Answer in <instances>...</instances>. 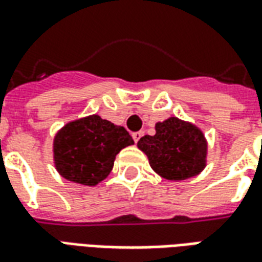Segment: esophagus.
I'll list each match as a JSON object with an SVG mask.
<instances>
[{
    "label": "esophagus",
    "mask_w": 262,
    "mask_h": 262,
    "mask_svg": "<svg viewBox=\"0 0 262 262\" xmlns=\"http://www.w3.org/2000/svg\"><path fill=\"white\" fill-rule=\"evenodd\" d=\"M142 135H143V131H138V133H134L133 134V138H134V141H135V143L138 142Z\"/></svg>",
    "instance_id": "1"
}]
</instances>
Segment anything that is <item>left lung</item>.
<instances>
[{"label": "left lung", "mask_w": 262, "mask_h": 262, "mask_svg": "<svg viewBox=\"0 0 262 262\" xmlns=\"http://www.w3.org/2000/svg\"><path fill=\"white\" fill-rule=\"evenodd\" d=\"M138 147L157 174L170 181H184L200 174L206 167L207 141L203 133L177 117L156 124L155 135H145Z\"/></svg>", "instance_id": "1"}]
</instances>
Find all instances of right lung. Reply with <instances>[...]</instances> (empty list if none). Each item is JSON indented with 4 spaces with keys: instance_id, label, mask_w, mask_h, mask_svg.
I'll return each mask as SVG.
<instances>
[{
    "instance_id": "obj_1",
    "label": "right lung",
    "mask_w": 262,
    "mask_h": 262,
    "mask_svg": "<svg viewBox=\"0 0 262 262\" xmlns=\"http://www.w3.org/2000/svg\"><path fill=\"white\" fill-rule=\"evenodd\" d=\"M133 143L127 129L101 116L74 120L55 135V167L68 181L95 186L110 174L116 155Z\"/></svg>"
}]
</instances>
